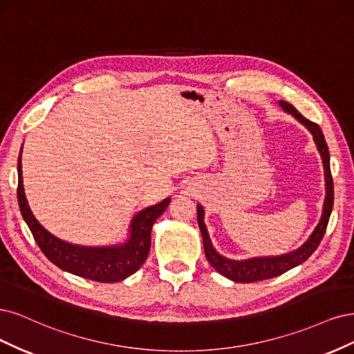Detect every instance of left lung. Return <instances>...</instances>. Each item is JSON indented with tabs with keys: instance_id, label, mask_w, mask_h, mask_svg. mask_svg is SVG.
Here are the masks:
<instances>
[{
	"instance_id": "left-lung-1",
	"label": "left lung",
	"mask_w": 354,
	"mask_h": 354,
	"mask_svg": "<svg viewBox=\"0 0 354 354\" xmlns=\"http://www.w3.org/2000/svg\"><path fill=\"white\" fill-rule=\"evenodd\" d=\"M279 104L288 113H291V115L297 118L303 124H306V128L312 132L313 140L317 145V150L322 156L324 169H325V184H326L324 214H322L321 222H319V225L316 226L315 232L310 235L309 241H307L299 250H295L294 253L278 256V257H256V259L238 261V260H230L226 257H222L213 248L207 230H206V225H204V221H203L204 210L201 206H197V221H198V226H200V231L203 235L204 253H206L209 263L216 270H218L221 275L230 278L235 282L247 283V282H257V281H263V279H270V278H275L278 275H282V273H285L287 270L303 263L304 260H307L315 253V250L319 247V244H321L322 238L326 232V226L329 222L330 212H333V206H334V182H333V175H330V167H329L328 145L324 138L322 129L319 128L317 123L306 119L300 111H297V109L290 104V102L279 101Z\"/></svg>"
}]
</instances>
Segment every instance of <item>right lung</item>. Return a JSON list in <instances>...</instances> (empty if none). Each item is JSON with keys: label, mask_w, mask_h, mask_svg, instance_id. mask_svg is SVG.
<instances>
[{"label": "right lung", "mask_w": 354, "mask_h": 354, "mask_svg": "<svg viewBox=\"0 0 354 354\" xmlns=\"http://www.w3.org/2000/svg\"><path fill=\"white\" fill-rule=\"evenodd\" d=\"M19 207L35 238L41 252L60 269L73 275L97 282H119L138 270L145 261L151 244V227L156 219L169 206L170 198L147 207L135 216L131 225V238L120 247H82L62 241L39 225L32 214L21 180V160L17 162Z\"/></svg>", "instance_id": "add662e5"}]
</instances>
